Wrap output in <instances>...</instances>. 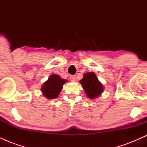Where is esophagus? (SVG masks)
Masks as SVG:
<instances>
[{
    "instance_id": "obj_1",
    "label": "esophagus",
    "mask_w": 147,
    "mask_h": 147,
    "mask_svg": "<svg viewBox=\"0 0 147 147\" xmlns=\"http://www.w3.org/2000/svg\"><path fill=\"white\" fill-rule=\"evenodd\" d=\"M70 79H71L72 81H74V82H75V81L77 80V77H76V75L70 76Z\"/></svg>"
}]
</instances>
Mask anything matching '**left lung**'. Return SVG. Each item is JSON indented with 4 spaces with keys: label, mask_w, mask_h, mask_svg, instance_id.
Wrapping results in <instances>:
<instances>
[{
    "label": "left lung",
    "mask_w": 147,
    "mask_h": 147,
    "mask_svg": "<svg viewBox=\"0 0 147 147\" xmlns=\"http://www.w3.org/2000/svg\"><path fill=\"white\" fill-rule=\"evenodd\" d=\"M79 83L82 84L86 95L89 99L97 98L104 92V86L93 72L84 73L83 78L79 81Z\"/></svg>",
    "instance_id": "1"
}]
</instances>
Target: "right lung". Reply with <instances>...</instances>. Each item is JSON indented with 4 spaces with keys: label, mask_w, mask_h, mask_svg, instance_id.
I'll list each match as a JSON object with an SVG mask.
<instances>
[{
    "label": "right lung",
    "mask_w": 147,
    "mask_h": 147,
    "mask_svg": "<svg viewBox=\"0 0 147 147\" xmlns=\"http://www.w3.org/2000/svg\"><path fill=\"white\" fill-rule=\"evenodd\" d=\"M66 82V79L61 78L60 76L56 74H52L41 86L42 94L48 99L57 98L63 88V86Z\"/></svg>",
    "instance_id": "1"
}]
</instances>
